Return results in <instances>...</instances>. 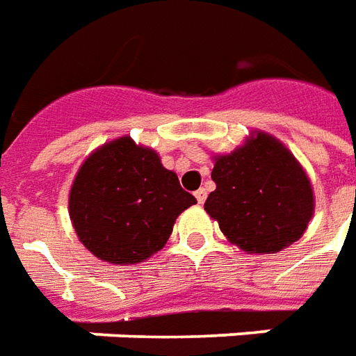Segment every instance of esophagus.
<instances>
[{
    "label": "esophagus",
    "instance_id": "obj_1",
    "mask_svg": "<svg viewBox=\"0 0 356 356\" xmlns=\"http://www.w3.org/2000/svg\"><path fill=\"white\" fill-rule=\"evenodd\" d=\"M195 199H197V203L201 205V203H205L207 199V191L205 190H197L195 191Z\"/></svg>",
    "mask_w": 356,
    "mask_h": 356
}]
</instances>
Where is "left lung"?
I'll return each instance as SVG.
<instances>
[{
  "label": "left lung",
  "mask_w": 356,
  "mask_h": 356,
  "mask_svg": "<svg viewBox=\"0 0 356 356\" xmlns=\"http://www.w3.org/2000/svg\"><path fill=\"white\" fill-rule=\"evenodd\" d=\"M216 190L205 201L232 243L247 253H278L301 238L314 213L309 176L284 143L254 132L214 157Z\"/></svg>",
  "instance_id": "obj_1"
}]
</instances>
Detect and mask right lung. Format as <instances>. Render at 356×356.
<instances>
[{"label":"right lung","mask_w":356,"mask_h":356,"mask_svg":"<svg viewBox=\"0 0 356 356\" xmlns=\"http://www.w3.org/2000/svg\"><path fill=\"white\" fill-rule=\"evenodd\" d=\"M195 203L155 151L122 136L82 163L69 214L90 253L105 263L136 264L165 247L178 214Z\"/></svg>","instance_id":"obj_1"}]
</instances>
